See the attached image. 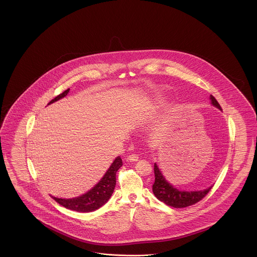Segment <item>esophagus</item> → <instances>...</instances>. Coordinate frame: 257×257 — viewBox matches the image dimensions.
<instances>
[{"instance_id":"obj_1","label":"esophagus","mask_w":257,"mask_h":257,"mask_svg":"<svg viewBox=\"0 0 257 257\" xmlns=\"http://www.w3.org/2000/svg\"><path fill=\"white\" fill-rule=\"evenodd\" d=\"M138 161H139V156H138V155H129V156L127 157V162L135 163V162H138Z\"/></svg>"}]
</instances>
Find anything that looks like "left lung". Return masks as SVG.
I'll return each instance as SVG.
<instances>
[{"mask_svg":"<svg viewBox=\"0 0 257 257\" xmlns=\"http://www.w3.org/2000/svg\"><path fill=\"white\" fill-rule=\"evenodd\" d=\"M211 105L222 111L220 104L216 100L213 95L209 96ZM155 183L152 188L154 195L165 205L173 206L176 208H183L189 205H194L201 201L205 197L212 186L204 190H194V191H186L181 190L171 185L162 173L160 167L155 163L154 165Z\"/></svg>","mask_w":257,"mask_h":257,"instance_id":"obj_1","label":"left lung"}]
</instances>
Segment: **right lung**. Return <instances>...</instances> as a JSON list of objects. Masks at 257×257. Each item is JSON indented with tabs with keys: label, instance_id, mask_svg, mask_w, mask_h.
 Masks as SVG:
<instances>
[{
	"label": "right lung",
	"instance_id": "obj_1",
	"mask_svg": "<svg viewBox=\"0 0 257 257\" xmlns=\"http://www.w3.org/2000/svg\"><path fill=\"white\" fill-rule=\"evenodd\" d=\"M69 92H70V89L66 90L65 92H62L59 95L54 97L48 105L55 101H58L59 99L65 97ZM121 166H122V160L118 156L113 160V164L110 165L109 169L106 171L101 180L86 193L78 197H74L72 199H62V198H57L53 196L52 197L58 204L71 210L78 211V212H91L93 210H96L99 207H101L103 205H105L113 194V189L116 183L115 174H116V171Z\"/></svg>",
	"mask_w": 257,
	"mask_h": 257
}]
</instances>
